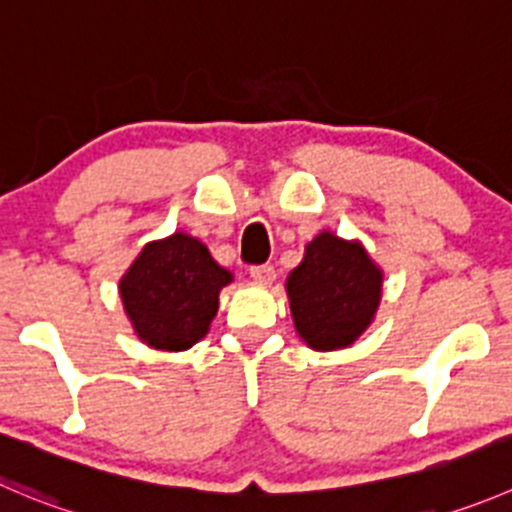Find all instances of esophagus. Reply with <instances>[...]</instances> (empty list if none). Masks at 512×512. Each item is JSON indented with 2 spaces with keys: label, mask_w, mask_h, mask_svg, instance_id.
I'll return each mask as SVG.
<instances>
[{
  "label": "esophagus",
  "mask_w": 512,
  "mask_h": 512,
  "mask_svg": "<svg viewBox=\"0 0 512 512\" xmlns=\"http://www.w3.org/2000/svg\"><path fill=\"white\" fill-rule=\"evenodd\" d=\"M250 277L260 285H270L275 280V267L272 265H252L250 267Z\"/></svg>",
  "instance_id": "1"
}]
</instances>
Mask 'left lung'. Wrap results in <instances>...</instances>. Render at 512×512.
Returning <instances> with one entry per match:
<instances>
[{"mask_svg": "<svg viewBox=\"0 0 512 512\" xmlns=\"http://www.w3.org/2000/svg\"><path fill=\"white\" fill-rule=\"evenodd\" d=\"M380 287L382 272L360 242L322 232L287 277L297 332L315 350L352 345L375 317Z\"/></svg>", "mask_w": 512, "mask_h": 512, "instance_id": "1", "label": "left lung"}]
</instances>
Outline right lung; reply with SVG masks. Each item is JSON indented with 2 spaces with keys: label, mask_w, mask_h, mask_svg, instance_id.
Here are the masks:
<instances>
[{
  "label": "right lung",
  "mask_w": 512,
  "mask_h": 512,
  "mask_svg": "<svg viewBox=\"0 0 512 512\" xmlns=\"http://www.w3.org/2000/svg\"><path fill=\"white\" fill-rule=\"evenodd\" d=\"M230 280L200 240L175 232L140 252L119 292L140 340L157 350H185L207 335Z\"/></svg>",
  "instance_id": "obj_1"
}]
</instances>
